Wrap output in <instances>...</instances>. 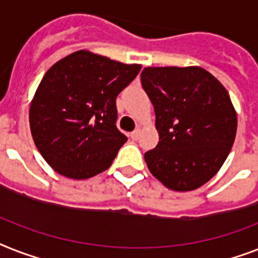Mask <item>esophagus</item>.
<instances>
[{
	"label": "esophagus",
	"mask_w": 258,
	"mask_h": 258,
	"mask_svg": "<svg viewBox=\"0 0 258 258\" xmlns=\"http://www.w3.org/2000/svg\"><path fill=\"white\" fill-rule=\"evenodd\" d=\"M130 136H131V139H133V140H138V139H139V136H140V130L136 128L135 131H133V133L130 134Z\"/></svg>",
	"instance_id": "34e87169"
}]
</instances>
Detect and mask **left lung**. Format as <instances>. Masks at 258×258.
Wrapping results in <instances>:
<instances>
[{
	"label": "left lung",
	"mask_w": 258,
	"mask_h": 258,
	"mask_svg": "<svg viewBox=\"0 0 258 258\" xmlns=\"http://www.w3.org/2000/svg\"><path fill=\"white\" fill-rule=\"evenodd\" d=\"M140 81L159 133L158 146L144 154L150 172L169 189L202 187L221 168L236 138L229 94L202 68H146Z\"/></svg>",
	"instance_id": "left-lung-1"
}]
</instances>
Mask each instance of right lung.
Segmentation results:
<instances>
[{
	"instance_id": "right-lung-1",
	"label": "right lung",
	"mask_w": 258,
	"mask_h": 258,
	"mask_svg": "<svg viewBox=\"0 0 258 258\" xmlns=\"http://www.w3.org/2000/svg\"><path fill=\"white\" fill-rule=\"evenodd\" d=\"M124 64L81 50L47 70L29 120L39 154L58 173L89 179L108 168L127 136L116 127V96L139 74Z\"/></svg>"
}]
</instances>
